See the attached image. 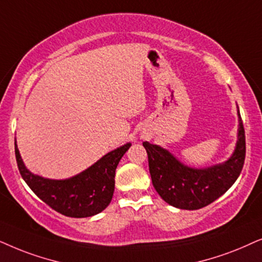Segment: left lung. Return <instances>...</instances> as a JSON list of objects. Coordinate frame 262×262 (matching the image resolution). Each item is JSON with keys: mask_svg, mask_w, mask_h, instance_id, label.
I'll use <instances>...</instances> for the list:
<instances>
[{"mask_svg": "<svg viewBox=\"0 0 262 262\" xmlns=\"http://www.w3.org/2000/svg\"><path fill=\"white\" fill-rule=\"evenodd\" d=\"M238 109V106H237ZM237 141L225 162L207 167H191L159 145L142 142L147 151L152 183L164 201L181 210H199L222 196L238 179L246 158V137L239 110Z\"/></svg>", "mask_w": 262, "mask_h": 262, "instance_id": "left-lung-1", "label": "left lung"}]
</instances>
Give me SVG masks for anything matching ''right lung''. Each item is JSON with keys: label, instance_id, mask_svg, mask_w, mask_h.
Returning <instances> with one entry per match:
<instances>
[{"label": "right lung", "instance_id": "obj_1", "mask_svg": "<svg viewBox=\"0 0 262 262\" xmlns=\"http://www.w3.org/2000/svg\"><path fill=\"white\" fill-rule=\"evenodd\" d=\"M130 142L106 153L78 175L64 180L45 179L27 169L15 140L17 167L34 194L58 213L72 218L98 214L109 206L115 190V171Z\"/></svg>", "mask_w": 262, "mask_h": 262}]
</instances>
